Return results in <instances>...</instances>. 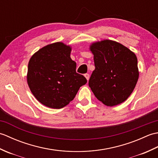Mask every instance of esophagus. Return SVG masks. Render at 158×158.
<instances>
[{"mask_svg": "<svg viewBox=\"0 0 158 158\" xmlns=\"http://www.w3.org/2000/svg\"><path fill=\"white\" fill-rule=\"evenodd\" d=\"M84 76H85L86 79L88 80H88H89V74H88V73H86V74H85Z\"/></svg>", "mask_w": 158, "mask_h": 158, "instance_id": "esophagus-1", "label": "esophagus"}]
</instances>
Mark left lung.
Returning <instances> with one entry per match:
<instances>
[{"instance_id":"obj_1","label":"left lung","mask_w":158,"mask_h":158,"mask_svg":"<svg viewBox=\"0 0 158 158\" xmlns=\"http://www.w3.org/2000/svg\"><path fill=\"white\" fill-rule=\"evenodd\" d=\"M89 49L95 65L89 80L94 94L108 106L122 103L132 94L139 79L135 53L111 40L94 43Z\"/></svg>"}]
</instances>
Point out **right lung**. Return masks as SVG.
Instances as JSON below:
<instances>
[{
  "instance_id": "obj_1",
  "label": "right lung",
  "mask_w": 158,
  "mask_h": 158,
  "mask_svg": "<svg viewBox=\"0 0 158 158\" xmlns=\"http://www.w3.org/2000/svg\"><path fill=\"white\" fill-rule=\"evenodd\" d=\"M71 48L62 42L43 47L29 60L27 82L39 102L49 108L61 109L75 98L87 79L76 72L70 58Z\"/></svg>"
}]
</instances>
